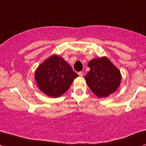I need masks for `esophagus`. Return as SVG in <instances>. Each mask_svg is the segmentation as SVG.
Returning a JSON list of instances; mask_svg holds the SVG:
<instances>
[{
	"label": "esophagus",
	"mask_w": 146,
	"mask_h": 146,
	"mask_svg": "<svg viewBox=\"0 0 146 146\" xmlns=\"http://www.w3.org/2000/svg\"><path fill=\"white\" fill-rule=\"evenodd\" d=\"M78 74H79V76H83V72H78Z\"/></svg>",
	"instance_id": "obj_1"
}]
</instances>
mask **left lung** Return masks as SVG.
Instances as JSON below:
<instances>
[{"label": "left lung", "mask_w": 146, "mask_h": 146, "mask_svg": "<svg viewBox=\"0 0 146 146\" xmlns=\"http://www.w3.org/2000/svg\"><path fill=\"white\" fill-rule=\"evenodd\" d=\"M88 66L90 71L84 79L94 95L99 98H106L117 91L121 84V75L108 57L92 59Z\"/></svg>", "instance_id": "left-lung-1"}]
</instances>
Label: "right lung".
<instances>
[{
    "label": "right lung",
    "mask_w": 146,
    "mask_h": 146,
    "mask_svg": "<svg viewBox=\"0 0 146 146\" xmlns=\"http://www.w3.org/2000/svg\"><path fill=\"white\" fill-rule=\"evenodd\" d=\"M78 76L64 58L52 55L37 67L34 78L41 92L51 98L61 96Z\"/></svg>",
    "instance_id": "obj_1"
}]
</instances>
